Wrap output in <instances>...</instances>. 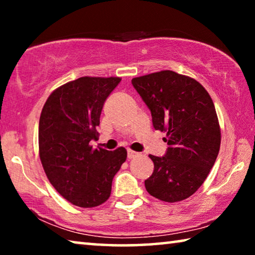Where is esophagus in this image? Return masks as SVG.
Masks as SVG:
<instances>
[{
    "instance_id": "1",
    "label": "esophagus",
    "mask_w": 255,
    "mask_h": 255,
    "mask_svg": "<svg viewBox=\"0 0 255 255\" xmlns=\"http://www.w3.org/2000/svg\"><path fill=\"white\" fill-rule=\"evenodd\" d=\"M138 155H139V154L136 153V152H133V150H130V149H129L128 153H127V156H128L129 159L136 157V156H138Z\"/></svg>"
}]
</instances>
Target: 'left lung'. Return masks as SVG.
Returning <instances> with one entry per match:
<instances>
[{
    "instance_id": "1",
    "label": "left lung",
    "mask_w": 255,
    "mask_h": 255,
    "mask_svg": "<svg viewBox=\"0 0 255 255\" xmlns=\"http://www.w3.org/2000/svg\"><path fill=\"white\" fill-rule=\"evenodd\" d=\"M152 114L156 130L166 131L164 156L149 155L153 174L145 180L150 196L181 201L201 187L221 147V128L214 102L199 82L173 71L131 80Z\"/></svg>"
}]
</instances>
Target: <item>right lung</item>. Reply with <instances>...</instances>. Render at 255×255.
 <instances>
[{
  "label": "right lung",
  "instance_id": "1",
  "mask_svg": "<svg viewBox=\"0 0 255 255\" xmlns=\"http://www.w3.org/2000/svg\"><path fill=\"white\" fill-rule=\"evenodd\" d=\"M120 77H80L47 99L39 119V156L49 182L71 204L91 208L108 200L127 150L93 149L103 105Z\"/></svg>",
  "mask_w": 255,
  "mask_h": 255
}]
</instances>
